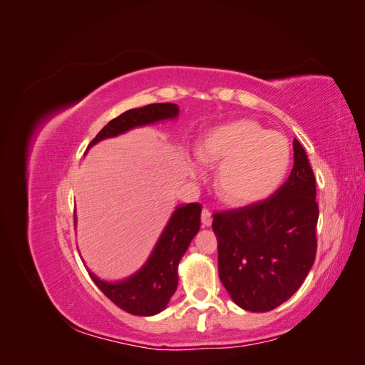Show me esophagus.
<instances>
[{
    "mask_svg": "<svg viewBox=\"0 0 365 365\" xmlns=\"http://www.w3.org/2000/svg\"><path fill=\"white\" fill-rule=\"evenodd\" d=\"M201 222H202V227H210V225H212V222H213L212 213H210L207 208L202 210V213H201Z\"/></svg>",
    "mask_w": 365,
    "mask_h": 365,
    "instance_id": "34e87169",
    "label": "esophagus"
}]
</instances>
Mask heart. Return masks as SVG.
I'll return each mask as SVG.
<instances>
[{"label": "heart", "mask_w": 365, "mask_h": 365, "mask_svg": "<svg viewBox=\"0 0 365 365\" xmlns=\"http://www.w3.org/2000/svg\"><path fill=\"white\" fill-rule=\"evenodd\" d=\"M197 157L208 165H219L216 192L220 200L231 207H247L279 189L289 168L291 148L280 132L242 118L208 130L197 145Z\"/></svg>", "instance_id": "b5f03b06"}]
</instances>
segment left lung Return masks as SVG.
<instances>
[{"mask_svg":"<svg viewBox=\"0 0 365 365\" xmlns=\"http://www.w3.org/2000/svg\"><path fill=\"white\" fill-rule=\"evenodd\" d=\"M315 176L294 140L289 178L268 200L213 216L219 279L239 307L272 311L291 298L317 254Z\"/></svg>","mask_w":365,"mask_h":365,"instance_id":"1","label":"left lung"}]
</instances>
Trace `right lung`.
<instances>
[{
	"instance_id": "add662e5",
	"label": "right lung",
	"mask_w": 365,
	"mask_h": 365,
	"mask_svg": "<svg viewBox=\"0 0 365 365\" xmlns=\"http://www.w3.org/2000/svg\"><path fill=\"white\" fill-rule=\"evenodd\" d=\"M180 108L175 103H152L143 108L129 109L120 114L98 132L88 149L98 141L113 138L125 132L175 120ZM74 217V224H76ZM201 227V205H178L165 224L158 242L153 247L146 263L125 280L106 282L90 271L93 282L109 300L120 309L140 317L157 315L168 307V303L178 286V264L189 248L192 239Z\"/></svg>"
}]
</instances>
